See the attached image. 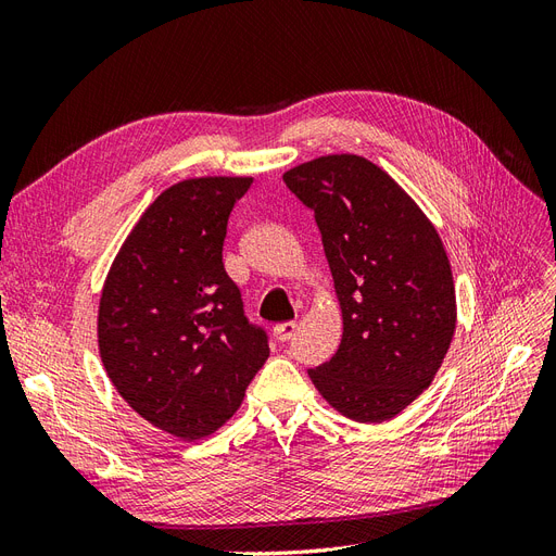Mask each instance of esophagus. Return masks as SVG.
<instances>
[{
	"instance_id": "obj_1",
	"label": "esophagus",
	"mask_w": 556,
	"mask_h": 556,
	"mask_svg": "<svg viewBox=\"0 0 556 556\" xmlns=\"http://www.w3.org/2000/svg\"><path fill=\"white\" fill-rule=\"evenodd\" d=\"M294 331H296V325H294V323H280V325L274 327V339L280 341V343H285V341L292 339Z\"/></svg>"
}]
</instances>
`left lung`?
Segmentation results:
<instances>
[{"label":"left lung","instance_id":"8db88e82","mask_svg":"<svg viewBox=\"0 0 556 556\" xmlns=\"http://www.w3.org/2000/svg\"><path fill=\"white\" fill-rule=\"evenodd\" d=\"M282 180L315 213L343 315L336 355L308 376L331 408L384 422L447 355L457 296L439 231L406 190L359 155H325Z\"/></svg>","mask_w":556,"mask_h":556}]
</instances>
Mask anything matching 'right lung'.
Returning <instances> with one entry per match:
<instances>
[{
    "mask_svg": "<svg viewBox=\"0 0 556 556\" xmlns=\"http://www.w3.org/2000/svg\"><path fill=\"white\" fill-rule=\"evenodd\" d=\"M250 185L204 176L166 188L117 250L99 299L106 376L131 410L182 441L220 429L268 357L223 264L229 213Z\"/></svg>",
    "mask_w": 556,
    "mask_h": 556,
    "instance_id": "right-lung-1",
    "label": "right lung"
}]
</instances>
